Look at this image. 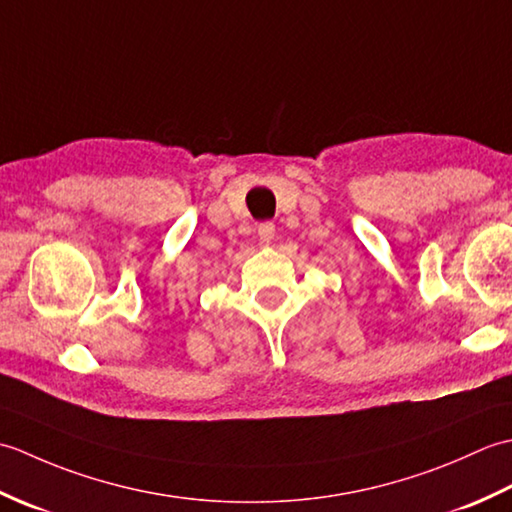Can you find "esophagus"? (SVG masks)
Masks as SVG:
<instances>
[{
  "label": "esophagus",
  "mask_w": 512,
  "mask_h": 512,
  "mask_svg": "<svg viewBox=\"0 0 512 512\" xmlns=\"http://www.w3.org/2000/svg\"><path fill=\"white\" fill-rule=\"evenodd\" d=\"M257 235L264 244H270L275 239V224L273 222H262L257 226Z\"/></svg>",
  "instance_id": "esophagus-1"
}]
</instances>
